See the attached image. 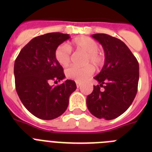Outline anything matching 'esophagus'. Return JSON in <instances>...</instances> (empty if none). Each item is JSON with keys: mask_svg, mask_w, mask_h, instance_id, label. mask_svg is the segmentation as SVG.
<instances>
[{"mask_svg": "<svg viewBox=\"0 0 152 152\" xmlns=\"http://www.w3.org/2000/svg\"><path fill=\"white\" fill-rule=\"evenodd\" d=\"M76 85H77V88H79L80 86V82H78V81H76Z\"/></svg>", "mask_w": 152, "mask_h": 152, "instance_id": "obj_1", "label": "esophagus"}]
</instances>
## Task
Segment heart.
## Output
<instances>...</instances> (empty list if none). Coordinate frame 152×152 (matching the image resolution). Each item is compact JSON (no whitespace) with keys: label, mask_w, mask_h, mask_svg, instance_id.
Listing matches in <instances>:
<instances>
[{"label":"heart","mask_w":152,"mask_h":152,"mask_svg":"<svg viewBox=\"0 0 152 152\" xmlns=\"http://www.w3.org/2000/svg\"><path fill=\"white\" fill-rule=\"evenodd\" d=\"M71 49L83 51L86 52L84 60L85 66H71L65 71L66 77L69 79L81 82L90 77L94 72V66L100 67L104 62V57L101 52H99V45L94 39L88 36H80L75 39L68 45L61 44L56 48L55 51V58L61 66L65 67L71 61Z\"/></svg>","instance_id":"b5f03b06"}]
</instances>
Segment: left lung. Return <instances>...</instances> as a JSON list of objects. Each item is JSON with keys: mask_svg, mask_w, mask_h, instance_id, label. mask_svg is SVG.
<instances>
[{"mask_svg": "<svg viewBox=\"0 0 152 152\" xmlns=\"http://www.w3.org/2000/svg\"><path fill=\"white\" fill-rule=\"evenodd\" d=\"M92 37L103 46L105 63L94 77L99 84L94 86L93 92L87 96V106L94 116L110 120L126 112L135 99L139 79V62L119 39L104 33L94 34Z\"/></svg>", "mask_w": 152, "mask_h": 152, "instance_id": "1", "label": "left lung"}]
</instances>
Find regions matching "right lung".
Here are the masks:
<instances>
[{
    "instance_id": "add662e5",
    "label": "right lung",
    "mask_w": 152,
    "mask_h": 152,
    "mask_svg": "<svg viewBox=\"0 0 152 152\" xmlns=\"http://www.w3.org/2000/svg\"><path fill=\"white\" fill-rule=\"evenodd\" d=\"M68 34L50 33L35 37L21 49L14 62L16 91L24 107L45 120L56 119L66 110L69 96L76 90L74 80H66L63 68L55 58V51Z\"/></svg>"
}]
</instances>
